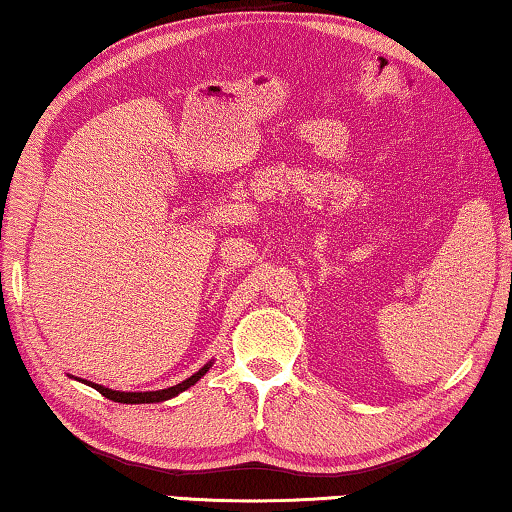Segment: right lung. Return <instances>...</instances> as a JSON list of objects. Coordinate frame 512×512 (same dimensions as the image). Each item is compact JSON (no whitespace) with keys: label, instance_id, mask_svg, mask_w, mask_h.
Listing matches in <instances>:
<instances>
[{"label":"right lung","instance_id":"1","mask_svg":"<svg viewBox=\"0 0 512 512\" xmlns=\"http://www.w3.org/2000/svg\"><path fill=\"white\" fill-rule=\"evenodd\" d=\"M209 368H211V363H207V365H204V368L197 370L193 377L183 379L181 384H177V386L163 388V391H144V393H131V391H128V393H126V391H112V388H105V386H101V384H94V381H87V379H80V381H85L87 386L96 388L98 393L105 395V398L112 400V402H124V404H154V402H165V400H170V398H174V395H179V393L186 391V388L195 386L197 381H200L204 375H207Z\"/></svg>","mask_w":512,"mask_h":512}]
</instances>
